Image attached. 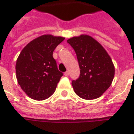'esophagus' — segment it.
Returning <instances> with one entry per match:
<instances>
[{"instance_id": "obj_1", "label": "esophagus", "mask_w": 134, "mask_h": 134, "mask_svg": "<svg viewBox=\"0 0 134 134\" xmlns=\"http://www.w3.org/2000/svg\"><path fill=\"white\" fill-rule=\"evenodd\" d=\"M69 72L68 71H65V74H65V76H69Z\"/></svg>"}]
</instances>
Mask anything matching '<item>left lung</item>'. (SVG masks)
<instances>
[{
    "instance_id": "1",
    "label": "left lung",
    "mask_w": 134,
    "mask_h": 134,
    "mask_svg": "<svg viewBox=\"0 0 134 134\" xmlns=\"http://www.w3.org/2000/svg\"><path fill=\"white\" fill-rule=\"evenodd\" d=\"M67 42L74 49L80 67V76L72 81L75 93L84 99H94L112 83L115 67L101 44L88 35L73 37Z\"/></svg>"
}]
</instances>
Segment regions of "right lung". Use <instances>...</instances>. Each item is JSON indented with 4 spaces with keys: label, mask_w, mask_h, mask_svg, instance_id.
I'll return each instance as SVG.
<instances>
[{
    "label": "right lung",
    "mask_w": 134,
    "mask_h": 134,
    "mask_svg": "<svg viewBox=\"0 0 134 134\" xmlns=\"http://www.w3.org/2000/svg\"><path fill=\"white\" fill-rule=\"evenodd\" d=\"M65 37L44 35L26 45L16 63L18 83L35 100H44L54 93L63 74L57 67L53 53Z\"/></svg>",
    "instance_id": "obj_1"
}]
</instances>
